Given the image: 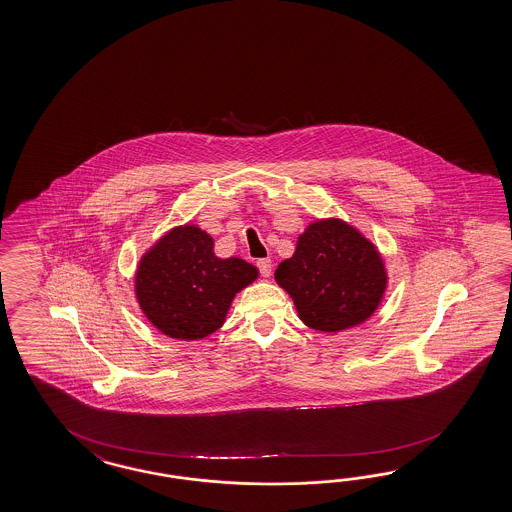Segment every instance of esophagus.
<instances>
[{"label": "esophagus", "instance_id": "esophagus-1", "mask_svg": "<svg viewBox=\"0 0 512 512\" xmlns=\"http://www.w3.org/2000/svg\"><path fill=\"white\" fill-rule=\"evenodd\" d=\"M257 268H259V272H261L262 277H270L272 275V268H274V264L270 259H259L257 261Z\"/></svg>", "mask_w": 512, "mask_h": 512}]
</instances>
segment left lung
Segmentation results:
<instances>
[{
    "label": "left lung",
    "instance_id": "obj_1",
    "mask_svg": "<svg viewBox=\"0 0 512 512\" xmlns=\"http://www.w3.org/2000/svg\"><path fill=\"white\" fill-rule=\"evenodd\" d=\"M275 281L294 301L301 322L337 333L366 322L387 290L381 253L340 218L312 222L296 251L275 270Z\"/></svg>",
    "mask_w": 512,
    "mask_h": 512
}]
</instances>
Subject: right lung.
I'll return each instance as SVG.
<instances>
[{
  "instance_id": "1",
  "label": "right lung",
  "mask_w": 512,
  "mask_h": 512,
  "mask_svg": "<svg viewBox=\"0 0 512 512\" xmlns=\"http://www.w3.org/2000/svg\"><path fill=\"white\" fill-rule=\"evenodd\" d=\"M257 277L244 259L216 257L211 235L198 225H179L142 255L135 294L166 337L200 340L224 325L233 298Z\"/></svg>"
}]
</instances>
